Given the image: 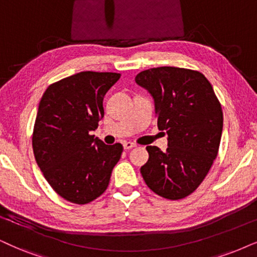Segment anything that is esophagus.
<instances>
[{"instance_id": "obj_1", "label": "esophagus", "mask_w": 257, "mask_h": 257, "mask_svg": "<svg viewBox=\"0 0 257 257\" xmlns=\"http://www.w3.org/2000/svg\"><path fill=\"white\" fill-rule=\"evenodd\" d=\"M123 147H124V149H132L136 147V145L134 142H123Z\"/></svg>"}]
</instances>
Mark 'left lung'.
I'll list each match as a JSON object with an SVG mask.
<instances>
[{
	"label": "left lung",
	"instance_id": "8db88e82",
	"mask_svg": "<svg viewBox=\"0 0 257 257\" xmlns=\"http://www.w3.org/2000/svg\"><path fill=\"white\" fill-rule=\"evenodd\" d=\"M135 82L153 96L158 128L168 136L166 152L147 146L149 159L141 167L142 177L160 197L183 199L197 190L218 154L222 105L198 71L155 67L140 72Z\"/></svg>",
	"mask_w": 257,
	"mask_h": 257
}]
</instances>
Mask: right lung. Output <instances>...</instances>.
I'll return each mask as SVG.
<instances>
[{
    "label": "right lung",
    "mask_w": 257,
    "mask_h": 257,
    "mask_svg": "<svg viewBox=\"0 0 257 257\" xmlns=\"http://www.w3.org/2000/svg\"><path fill=\"white\" fill-rule=\"evenodd\" d=\"M121 77L84 71L47 87L35 118L33 152L45 179L64 199L87 204L108 187L123 152L91 135L104 116L103 98Z\"/></svg>",
    "instance_id": "add662e5"
}]
</instances>
